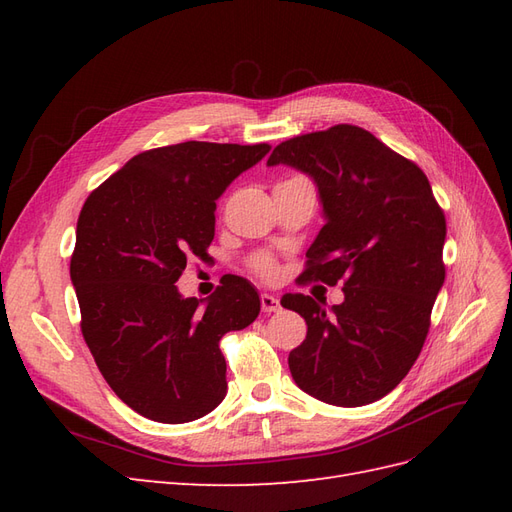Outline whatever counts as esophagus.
I'll return each instance as SVG.
<instances>
[{
	"mask_svg": "<svg viewBox=\"0 0 512 512\" xmlns=\"http://www.w3.org/2000/svg\"><path fill=\"white\" fill-rule=\"evenodd\" d=\"M260 305H262V312L265 314H273V312H280L282 305L280 299L275 297V294H260Z\"/></svg>",
	"mask_w": 512,
	"mask_h": 512,
	"instance_id": "1",
	"label": "esophagus"
}]
</instances>
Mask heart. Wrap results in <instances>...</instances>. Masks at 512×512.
<instances>
[{"instance_id": "b5f03b06", "label": "heart", "mask_w": 512, "mask_h": 512, "mask_svg": "<svg viewBox=\"0 0 512 512\" xmlns=\"http://www.w3.org/2000/svg\"><path fill=\"white\" fill-rule=\"evenodd\" d=\"M256 269H258L262 275H271V273H273V262H271L269 258H265V256H260V258L256 260Z\"/></svg>"}]
</instances>
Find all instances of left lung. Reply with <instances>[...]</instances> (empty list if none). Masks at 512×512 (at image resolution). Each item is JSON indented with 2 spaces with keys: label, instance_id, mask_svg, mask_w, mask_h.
<instances>
[{
  "label": "left lung",
  "instance_id": "left-lung-1",
  "mask_svg": "<svg viewBox=\"0 0 512 512\" xmlns=\"http://www.w3.org/2000/svg\"><path fill=\"white\" fill-rule=\"evenodd\" d=\"M277 164L312 179L322 205L301 280H344V301L329 309L305 294L282 297L307 322L288 356L292 380L324 404H371L406 378L425 344L444 284V213L421 168L348 123L277 145L267 166Z\"/></svg>",
  "mask_w": 512,
  "mask_h": 512
}]
</instances>
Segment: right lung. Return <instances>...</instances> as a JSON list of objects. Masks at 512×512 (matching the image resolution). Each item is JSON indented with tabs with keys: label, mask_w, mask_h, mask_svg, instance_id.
Listing matches in <instances>:
<instances>
[{
	"label": "right lung",
	"mask_w": 512,
	"mask_h": 512,
	"mask_svg": "<svg viewBox=\"0 0 512 512\" xmlns=\"http://www.w3.org/2000/svg\"><path fill=\"white\" fill-rule=\"evenodd\" d=\"M269 151L188 141L138 153L81 209L70 260L81 331L108 386L151 421L190 423L226 397L220 339L258 318V290L226 275L198 301L175 282L190 254H207L215 200Z\"/></svg>",
	"instance_id": "1"
}]
</instances>
